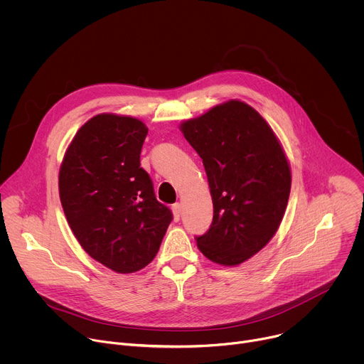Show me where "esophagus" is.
<instances>
[{
  "mask_svg": "<svg viewBox=\"0 0 364 364\" xmlns=\"http://www.w3.org/2000/svg\"><path fill=\"white\" fill-rule=\"evenodd\" d=\"M173 216H174V220H180V216H181V204L180 203H176L173 204Z\"/></svg>",
  "mask_w": 364,
  "mask_h": 364,
  "instance_id": "esophagus-1",
  "label": "esophagus"
}]
</instances>
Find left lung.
I'll use <instances>...</instances> for the list:
<instances>
[{"mask_svg":"<svg viewBox=\"0 0 364 364\" xmlns=\"http://www.w3.org/2000/svg\"><path fill=\"white\" fill-rule=\"evenodd\" d=\"M197 151L213 200V222L196 237L212 262L236 267L277 233L291 191V167L268 122L232 99L180 124Z\"/></svg>","mask_w":364,"mask_h":364,"instance_id":"8db88e82","label":"left lung"}]
</instances>
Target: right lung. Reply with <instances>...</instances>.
Masks as SVG:
<instances>
[{"label":"right lung","instance_id":"right-lung-1","mask_svg":"<svg viewBox=\"0 0 364 364\" xmlns=\"http://www.w3.org/2000/svg\"><path fill=\"white\" fill-rule=\"evenodd\" d=\"M146 134L136 118L95 115L76 132L59 171L60 201L75 237L90 257L118 274L145 268L173 220L141 168Z\"/></svg>","mask_w":364,"mask_h":364}]
</instances>
